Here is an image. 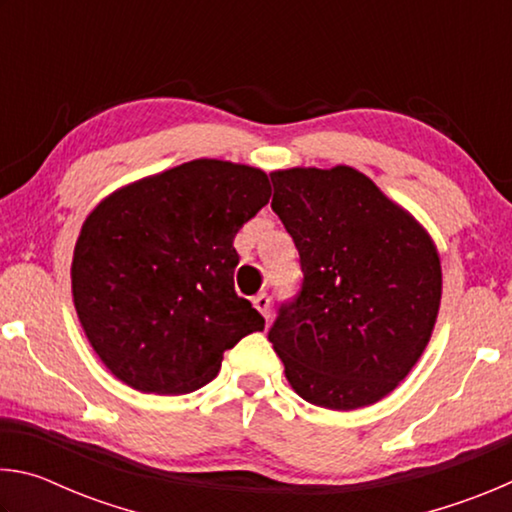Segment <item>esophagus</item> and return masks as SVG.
<instances>
[{"mask_svg":"<svg viewBox=\"0 0 512 512\" xmlns=\"http://www.w3.org/2000/svg\"><path fill=\"white\" fill-rule=\"evenodd\" d=\"M253 305H255V309H257L259 314H262L266 320L271 318V298H268L266 293H257V296L253 298Z\"/></svg>","mask_w":512,"mask_h":512,"instance_id":"obj_1","label":"esophagus"}]
</instances>
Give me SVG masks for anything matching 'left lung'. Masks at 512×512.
Wrapping results in <instances>:
<instances>
[{
	"instance_id": "left-lung-1",
	"label": "left lung",
	"mask_w": 512,
	"mask_h": 512,
	"mask_svg": "<svg viewBox=\"0 0 512 512\" xmlns=\"http://www.w3.org/2000/svg\"><path fill=\"white\" fill-rule=\"evenodd\" d=\"M273 212L298 248L302 287L268 341L302 400L375 404L409 375L438 318L443 271L427 230L361 171H273Z\"/></svg>"
}]
</instances>
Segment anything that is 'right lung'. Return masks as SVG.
Listing matches in <instances>:
<instances>
[{"mask_svg":"<svg viewBox=\"0 0 512 512\" xmlns=\"http://www.w3.org/2000/svg\"><path fill=\"white\" fill-rule=\"evenodd\" d=\"M268 198L262 169L201 158L94 207L74 248L72 296L112 375L142 393H192L225 350L262 332V314L235 291L232 241Z\"/></svg>","mask_w":512,"mask_h":512,"instance_id":"1","label":"right lung"}]
</instances>
